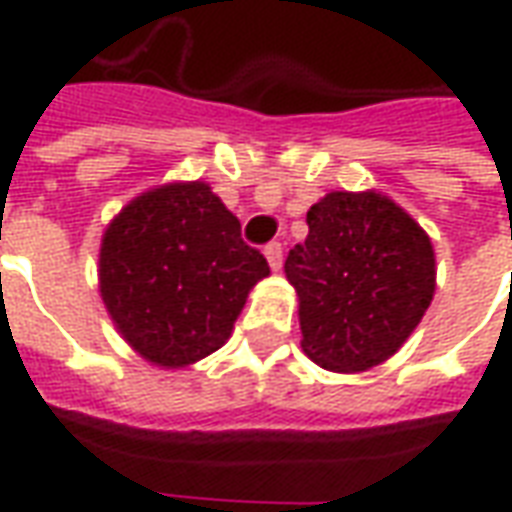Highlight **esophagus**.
<instances>
[{"mask_svg": "<svg viewBox=\"0 0 512 512\" xmlns=\"http://www.w3.org/2000/svg\"><path fill=\"white\" fill-rule=\"evenodd\" d=\"M263 255H266L268 266H271V271H279L282 268V244H268L266 249H263Z\"/></svg>", "mask_w": 512, "mask_h": 512, "instance_id": "1", "label": "esophagus"}]
</instances>
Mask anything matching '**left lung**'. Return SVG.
<instances>
[{
    "mask_svg": "<svg viewBox=\"0 0 512 512\" xmlns=\"http://www.w3.org/2000/svg\"><path fill=\"white\" fill-rule=\"evenodd\" d=\"M285 260L299 296L301 348L332 373H365L397 354L436 293L430 235L376 189L329 191Z\"/></svg>",
    "mask_w": 512,
    "mask_h": 512,
    "instance_id": "8db88e82",
    "label": "left lung"
}]
</instances>
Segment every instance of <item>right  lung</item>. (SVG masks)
Listing matches in <instances>:
<instances>
[{"label": "right lung", "mask_w": 512, "mask_h": 512, "mask_svg": "<svg viewBox=\"0 0 512 512\" xmlns=\"http://www.w3.org/2000/svg\"><path fill=\"white\" fill-rule=\"evenodd\" d=\"M266 257L241 241V222L205 180L142 191L106 224L98 290L120 337L161 370L219 351L266 279Z\"/></svg>", "instance_id": "obj_1"}]
</instances>
